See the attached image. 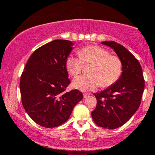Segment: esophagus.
<instances>
[{
  "label": "esophagus",
  "mask_w": 155,
  "mask_h": 155,
  "mask_svg": "<svg viewBox=\"0 0 155 155\" xmlns=\"http://www.w3.org/2000/svg\"><path fill=\"white\" fill-rule=\"evenodd\" d=\"M83 96H84V98H86V97H89V96H90V95H88V94H86V93H84L83 94Z\"/></svg>",
  "instance_id": "34e87169"
}]
</instances>
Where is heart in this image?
<instances>
[{
  "label": "heart",
  "mask_w": 155,
  "mask_h": 155,
  "mask_svg": "<svg viewBox=\"0 0 155 155\" xmlns=\"http://www.w3.org/2000/svg\"><path fill=\"white\" fill-rule=\"evenodd\" d=\"M79 55L71 54L65 65L69 74L76 76L81 74L84 65L92 64L89 75L76 76L73 80V87L84 92L95 90L101 86L108 87L116 83L122 73V63L116 55L110 54L107 49L100 46H89L81 49Z\"/></svg>",
  "instance_id": "heart-1"
}]
</instances>
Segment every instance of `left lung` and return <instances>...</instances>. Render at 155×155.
I'll list each match as a JSON object with an SVG mask.
<instances>
[{
    "label": "left lung",
    "mask_w": 155,
    "mask_h": 155,
    "mask_svg": "<svg viewBox=\"0 0 155 155\" xmlns=\"http://www.w3.org/2000/svg\"><path fill=\"white\" fill-rule=\"evenodd\" d=\"M114 50L122 63V73L116 83L101 92L97 99L92 120L97 125L116 129L128 121L139 108L144 90V79L138 60L132 53L115 41H103Z\"/></svg>",
    "instance_id": "obj_1"
}]
</instances>
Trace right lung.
Instances as JSON below:
<instances>
[{"mask_svg":"<svg viewBox=\"0 0 155 155\" xmlns=\"http://www.w3.org/2000/svg\"><path fill=\"white\" fill-rule=\"evenodd\" d=\"M73 43L54 40L39 47L30 57L19 82L22 104L35 123L44 127L65 123L73 108L83 98L77 90L66 92L71 83L65 62Z\"/></svg>","mask_w":155,"mask_h":155,"instance_id":"1","label":"right lung"}]
</instances>
